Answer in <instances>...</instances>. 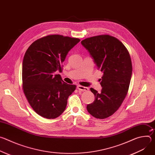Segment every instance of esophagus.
Segmentation results:
<instances>
[{"mask_svg": "<svg viewBox=\"0 0 155 155\" xmlns=\"http://www.w3.org/2000/svg\"><path fill=\"white\" fill-rule=\"evenodd\" d=\"M77 89L80 91H86L89 90V88H88V87H84V86H81V85H78L77 86Z\"/></svg>", "mask_w": 155, "mask_h": 155, "instance_id": "1", "label": "esophagus"}]
</instances>
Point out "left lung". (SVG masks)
<instances>
[{
    "label": "left lung",
    "mask_w": 155,
    "mask_h": 155,
    "mask_svg": "<svg viewBox=\"0 0 155 155\" xmlns=\"http://www.w3.org/2000/svg\"><path fill=\"white\" fill-rule=\"evenodd\" d=\"M81 43L104 74L101 91L90 88L95 100L87 105V110L96 118H108L120 108L127 95L132 71L129 53L118 39L109 35L87 38Z\"/></svg>",
    "instance_id": "obj_1"
}]
</instances>
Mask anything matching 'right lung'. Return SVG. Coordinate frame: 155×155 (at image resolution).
<instances>
[{
    "label": "right lung",
    "instance_id": "obj_1",
    "mask_svg": "<svg viewBox=\"0 0 155 155\" xmlns=\"http://www.w3.org/2000/svg\"><path fill=\"white\" fill-rule=\"evenodd\" d=\"M80 41L61 35H49L34 41L23 61L22 80L24 93L34 111L48 119L60 116L68 99L76 89L65 83L61 72L69 51Z\"/></svg>",
    "mask_w": 155,
    "mask_h": 155
}]
</instances>
